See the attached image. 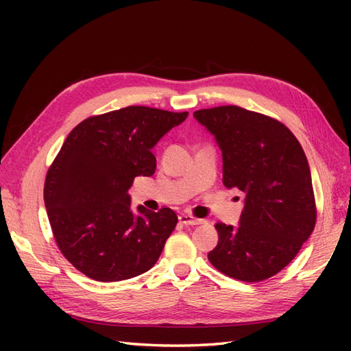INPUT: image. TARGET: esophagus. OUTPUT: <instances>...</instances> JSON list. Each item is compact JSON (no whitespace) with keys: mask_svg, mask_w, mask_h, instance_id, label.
Masks as SVG:
<instances>
[{"mask_svg":"<svg viewBox=\"0 0 351 351\" xmlns=\"http://www.w3.org/2000/svg\"><path fill=\"white\" fill-rule=\"evenodd\" d=\"M178 220H180V223H182V225H200V223L204 221L200 219L193 217V215H190V214H180Z\"/></svg>","mask_w":351,"mask_h":351,"instance_id":"34e87169","label":"esophagus"}]
</instances>
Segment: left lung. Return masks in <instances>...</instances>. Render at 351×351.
<instances>
[{
	"label": "left lung",
	"instance_id": "8db88e82",
	"mask_svg": "<svg viewBox=\"0 0 351 351\" xmlns=\"http://www.w3.org/2000/svg\"><path fill=\"white\" fill-rule=\"evenodd\" d=\"M221 151L223 184L243 191L238 226L217 223L210 263L229 278L259 282L285 268L317 220L311 169L299 140L274 119L237 106L193 113Z\"/></svg>",
	"mask_w": 351,
	"mask_h": 351
}]
</instances>
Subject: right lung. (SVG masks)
<instances>
[{
  "label": "right lung",
  "instance_id": "1",
  "mask_svg": "<svg viewBox=\"0 0 351 351\" xmlns=\"http://www.w3.org/2000/svg\"><path fill=\"white\" fill-rule=\"evenodd\" d=\"M189 113L125 107L88 117L71 131L45 180L43 199L58 249L99 282L136 278L155 265L178 223L175 211L138 205L128 190L152 176L160 138Z\"/></svg>",
  "mask_w": 351,
  "mask_h": 351
}]
</instances>
